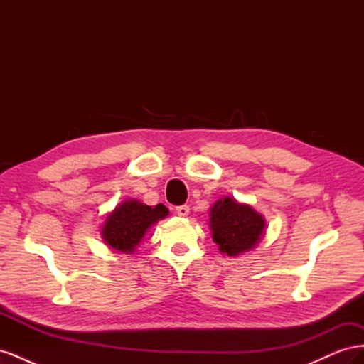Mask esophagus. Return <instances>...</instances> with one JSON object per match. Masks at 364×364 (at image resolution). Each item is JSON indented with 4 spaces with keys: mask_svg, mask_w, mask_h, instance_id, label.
<instances>
[{
    "mask_svg": "<svg viewBox=\"0 0 364 364\" xmlns=\"http://www.w3.org/2000/svg\"><path fill=\"white\" fill-rule=\"evenodd\" d=\"M176 213H178L181 217H188L190 215V206L182 205L176 208Z\"/></svg>",
    "mask_w": 364,
    "mask_h": 364,
    "instance_id": "1",
    "label": "esophagus"
}]
</instances>
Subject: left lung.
<instances>
[{
	"instance_id": "obj_1",
	"label": "left lung",
	"mask_w": 364,
	"mask_h": 364,
	"mask_svg": "<svg viewBox=\"0 0 364 364\" xmlns=\"http://www.w3.org/2000/svg\"><path fill=\"white\" fill-rule=\"evenodd\" d=\"M209 229L220 252L240 257L255 249L266 235V218L249 203L225 196L209 209Z\"/></svg>"
}]
</instances>
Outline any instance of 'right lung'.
Masks as SVG:
<instances>
[{"label": "right lung", "instance_id": "right-lung-1", "mask_svg": "<svg viewBox=\"0 0 364 364\" xmlns=\"http://www.w3.org/2000/svg\"><path fill=\"white\" fill-rule=\"evenodd\" d=\"M162 203L149 206L138 199H126L109 213L100 234L105 243L118 253H134L149 229L168 215Z\"/></svg>", "mask_w": 364, "mask_h": 364}]
</instances>
